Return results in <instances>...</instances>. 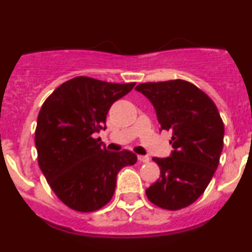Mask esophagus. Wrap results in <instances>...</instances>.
Returning <instances> with one entry per match:
<instances>
[{
	"label": "esophagus",
	"instance_id": "esophagus-1",
	"mask_svg": "<svg viewBox=\"0 0 252 252\" xmlns=\"http://www.w3.org/2000/svg\"><path fill=\"white\" fill-rule=\"evenodd\" d=\"M138 160L142 161V163H148L149 157L148 156H138Z\"/></svg>",
	"mask_w": 252,
	"mask_h": 252
}]
</instances>
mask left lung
Listing matches in <instances>:
<instances>
[{
  "mask_svg": "<svg viewBox=\"0 0 252 252\" xmlns=\"http://www.w3.org/2000/svg\"><path fill=\"white\" fill-rule=\"evenodd\" d=\"M156 109L160 129L171 132L173 153L153 158L160 178L146 190L152 203L178 211L195 202L210 184L223 149L224 125L213 100L184 79L136 87Z\"/></svg>",
  "mask_w": 252,
  "mask_h": 252,
  "instance_id": "1",
  "label": "left lung"
}]
</instances>
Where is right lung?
Segmentation results:
<instances>
[{"label": "right lung", "instance_id": "1", "mask_svg": "<svg viewBox=\"0 0 252 252\" xmlns=\"http://www.w3.org/2000/svg\"><path fill=\"white\" fill-rule=\"evenodd\" d=\"M79 76L42 104L35 129L38 163L55 195L72 210L94 212L110 202L118 173L133 165L132 152H109L93 134L105 129L110 106L134 87Z\"/></svg>", "mask_w": 252, "mask_h": 252}]
</instances>
